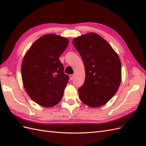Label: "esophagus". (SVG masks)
<instances>
[{
  "mask_svg": "<svg viewBox=\"0 0 146 146\" xmlns=\"http://www.w3.org/2000/svg\"><path fill=\"white\" fill-rule=\"evenodd\" d=\"M74 75H72V74L69 75V78H70V80H72V79H74Z\"/></svg>",
  "mask_w": 146,
  "mask_h": 146,
  "instance_id": "1",
  "label": "esophagus"
}]
</instances>
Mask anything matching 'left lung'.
I'll return each instance as SVG.
<instances>
[{
    "instance_id": "1",
    "label": "left lung",
    "mask_w": 146,
    "mask_h": 146,
    "mask_svg": "<svg viewBox=\"0 0 146 146\" xmlns=\"http://www.w3.org/2000/svg\"><path fill=\"white\" fill-rule=\"evenodd\" d=\"M81 55L85 80L78 88L79 98L92 108L107 104L116 93L122 78L121 63L110 44L95 33L81 35L72 41Z\"/></svg>"
}]
</instances>
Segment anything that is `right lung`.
Instances as JSON below:
<instances>
[{
    "mask_svg": "<svg viewBox=\"0 0 146 146\" xmlns=\"http://www.w3.org/2000/svg\"><path fill=\"white\" fill-rule=\"evenodd\" d=\"M69 39L55 34L38 38L26 53L21 65L25 91L35 102L44 107L56 105L63 98L69 76L59 60Z\"/></svg>",
    "mask_w": 146,
    "mask_h": 146,
    "instance_id": "right-lung-1",
    "label": "right lung"
}]
</instances>
